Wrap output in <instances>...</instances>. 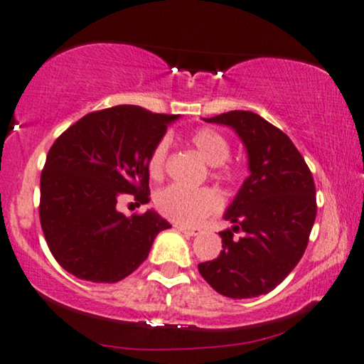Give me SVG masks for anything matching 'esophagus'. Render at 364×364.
<instances>
[{
	"mask_svg": "<svg viewBox=\"0 0 364 364\" xmlns=\"http://www.w3.org/2000/svg\"><path fill=\"white\" fill-rule=\"evenodd\" d=\"M176 228L179 230V232L186 233V235H190V237H196L201 233V228H198V227H185V225H176Z\"/></svg>",
	"mask_w": 364,
	"mask_h": 364,
	"instance_id": "34e87169",
	"label": "esophagus"
}]
</instances>
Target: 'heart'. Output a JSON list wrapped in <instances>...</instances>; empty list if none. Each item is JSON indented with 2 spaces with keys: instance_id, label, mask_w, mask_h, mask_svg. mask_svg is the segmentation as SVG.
<instances>
[{
  "instance_id": "obj_1",
  "label": "heart",
  "mask_w": 364,
  "mask_h": 364,
  "mask_svg": "<svg viewBox=\"0 0 364 364\" xmlns=\"http://www.w3.org/2000/svg\"><path fill=\"white\" fill-rule=\"evenodd\" d=\"M190 142L210 166H215V178H232V171L225 166V161L230 158V144L218 131L210 127L196 129L190 136ZM166 154L168 141L163 139L154 146L149 156L148 169L151 178L163 176L164 168H166ZM154 203L159 213L166 218L178 223L191 225L218 210L220 196L211 188L190 190L181 185H169L158 191Z\"/></svg>"
}]
</instances>
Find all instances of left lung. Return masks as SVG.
<instances>
[{
	"label": "left lung",
	"mask_w": 364,
	"mask_h": 364,
	"mask_svg": "<svg viewBox=\"0 0 364 364\" xmlns=\"http://www.w3.org/2000/svg\"><path fill=\"white\" fill-rule=\"evenodd\" d=\"M232 127L248 154V176L223 218V250L198 265L216 292L250 299L274 291L304 255L316 220V186L311 169L280 129L250 110L203 119ZM242 235L237 239L235 233Z\"/></svg>",
	"instance_id": "8db88e82"
}]
</instances>
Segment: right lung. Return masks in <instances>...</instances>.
Returning <instances> with one entry per match:
<instances>
[{
	"label": "right lung",
	"instance_id": "obj_1",
	"mask_svg": "<svg viewBox=\"0 0 364 364\" xmlns=\"http://www.w3.org/2000/svg\"><path fill=\"white\" fill-rule=\"evenodd\" d=\"M178 117L116 105L87 114L53 142L40 178V223L68 274L119 282L171 228L154 210L126 216L117 201L132 195L137 205L149 203V156Z\"/></svg>",
	"mask_w": 364,
	"mask_h": 364
}]
</instances>
